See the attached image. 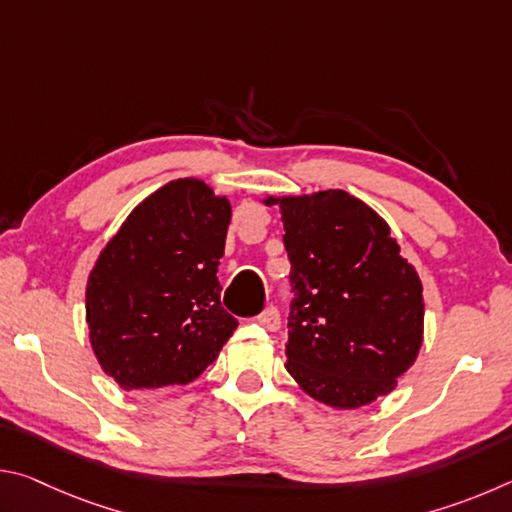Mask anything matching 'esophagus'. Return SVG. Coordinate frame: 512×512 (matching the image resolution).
<instances>
[{
	"instance_id": "1",
	"label": "esophagus",
	"mask_w": 512,
	"mask_h": 512,
	"mask_svg": "<svg viewBox=\"0 0 512 512\" xmlns=\"http://www.w3.org/2000/svg\"><path fill=\"white\" fill-rule=\"evenodd\" d=\"M257 320H259V325L268 329V332H275V329H280V323H282L280 311H277L275 307H268Z\"/></svg>"
}]
</instances>
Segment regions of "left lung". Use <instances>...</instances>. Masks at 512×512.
I'll return each mask as SVG.
<instances>
[{"label":"left lung","mask_w":512,"mask_h":512,"mask_svg":"<svg viewBox=\"0 0 512 512\" xmlns=\"http://www.w3.org/2000/svg\"><path fill=\"white\" fill-rule=\"evenodd\" d=\"M280 205L293 302L284 368L314 400L359 409L418 359L422 282L381 216L343 189Z\"/></svg>","instance_id":"left-lung-1"}]
</instances>
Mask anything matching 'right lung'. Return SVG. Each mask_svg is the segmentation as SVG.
Segmentation results:
<instances>
[{"label": "right lung", "instance_id": "1", "mask_svg": "<svg viewBox=\"0 0 512 512\" xmlns=\"http://www.w3.org/2000/svg\"><path fill=\"white\" fill-rule=\"evenodd\" d=\"M230 216L228 198L178 178L146 196L101 250L85 320L101 370L124 391L189 384L237 329L216 277Z\"/></svg>", "mask_w": 512, "mask_h": 512}]
</instances>
